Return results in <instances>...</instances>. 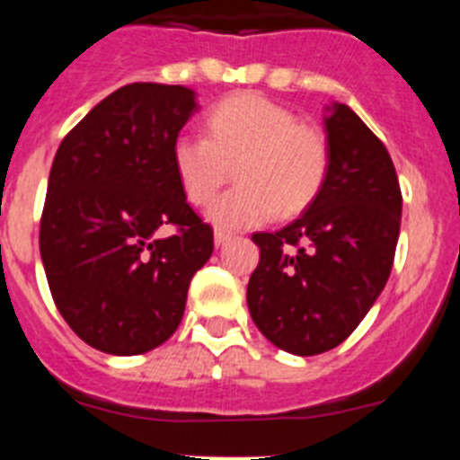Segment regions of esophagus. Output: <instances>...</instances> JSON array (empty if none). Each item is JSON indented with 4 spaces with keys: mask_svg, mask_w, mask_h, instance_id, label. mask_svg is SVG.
Instances as JSON below:
<instances>
[{
    "mask_svg": "<svg viewBox=\"0 0 460 460\" xmlns=\"http://www.w3.org/2000/svg\"><path fill=\"white\" fill-rule=\"evenodd\" d=\"M230 239H233V234L226 233V230H221V227H218V230H214V243H217V246H226Z\"/></svg>",
    "mask_w": 460,
    "mask_h": 460,
    "instance_id": "obj_1",
    "label": "esophagus"
}]
</instances>
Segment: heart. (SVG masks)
<instances>
[{
    "mask_svg": "<svg viewBox=\"0 0 460 460\" xmlns=\"http://www.w3.org/2000/svg\"><path fill=\"white\" fill-rule=\"evenodd\" d=\"M172 165L186 198L207 205L237 165L239 186L221 195L207 217L223 230L255 227L306 209L329 170L323 133L299 124L286 105L242 92L207 115V136L181 131L172 140Z\"/></svg>",
    "mask_w": 460,
    "mask_h": 460,
    "instance_id": "1",
    "label": "heart"
}]
</instances>
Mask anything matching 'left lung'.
<instances>
[{
  "mask_svg": "<svg viewBox=\"0 0 460 460\" xmlns=\"http://www.w3.org/2000/svg\"><path fill=\"white\" fill-rule=\"evenodd\" d=\"M324 117L329 170L302 217L255 233L246 288L255 327L280 350L311 357L343 343L387 283L401 230V186L387 147L348 105Z\"/></svg>",
  "mask_w": 460,
  "mask_h": 460,
  "instance_id": "obj_1",
  "label": "left lung"
}]
</instances>
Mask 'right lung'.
Returning a JSON list of instances; mask_svg holds the SVG:
<instances>
[{"label": "right lung", "instance_id": "right-lung-1", "mask_svg": "<svg viewBox=\"0 0 460 460\" xmlns=\"http://www.w3.org/2000/svg\"><path fill=\"white\" fill-rule=\"evenodd\" d=\"M195 110L181 84H126L73 126L52 161L39 234L48 286L68 327L108 355L165 343L214 251L172 165ZM164 225L175 234L161 238Z\"/></svg>", "mask_w": 460, "mask_h": 460}]
</instances>
